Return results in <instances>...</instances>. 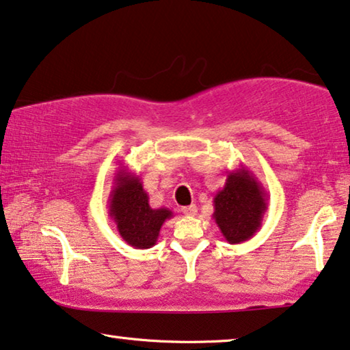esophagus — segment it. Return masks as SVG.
<instances>
[{
    "instance_id": "1",
    "label": "esophagus",
    "mask_w": 350,
    "mask_h": 350,
    "mask_svg": "<svg viewBox=\"0 0 350 350\" xmlns=\"http://www.w3.org/2000/svg\"><path fill=\"white\" fill-rule=\"evenodd\" d=\"M198 212V208L195 204H190V206H184L182 207V213H185L187 217H195Z\"/></svg>"
}]
</instances>
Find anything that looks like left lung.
Instances as JSON below:
<instances>
[{
    "mask_svg": "<svg viewBox=\"0 0 350 350\" xmlns=\"http://www.w3.org/2000/svg\"><path fill=\"white\" fill-rule=\"evenodd\" d=\"M269 195L256 176L241 165L229 171L221 190L213 196L212 218L231 245L252 239L262 225Z\"/></svg>",
    "mask_w": 350,
    "mask_h": 350,
    "instance_id": "obj_1",
    "label": "left lung"
}]
</instances>
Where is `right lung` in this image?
Returning a JSON list of instances; mask_svg holds the SVG:
<instances>
[{"instance_id":"right-lung-1","label":"right lung","mask_w":350,"mask_h":350,"mask_svg":"<svg viewBox=\"0 0 350 350\" xmlns=\"http://www.w3.org/2000/svg\"><path fill=\"white\" fill-rule=\"evenodd\" d=\"M108 215L116 225L119 236L130 247L146 250L157 243L160 229L173 212L166 207L149 206V196L143 189L142 177L121 163L109 191Z\"/></svg>"}]
</instances>
